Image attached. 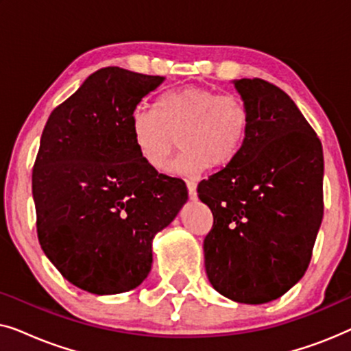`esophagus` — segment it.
Returning <instances> with one entry per match:
<instances>
[{"instance_id":"1","label":"esophagus","mask_w":351,"mask_h":351,"mask_svg":"<svg viewBox=\"0 0 351 351\" xmlns=\"http://www.w3.org/2000/svg\"><path fill=\"white\" fill-rule=\"evenodd\" d=\"M186 189H189V195L191 199L196 198V182L195 180H186Z\"/></svg>"}]
</instances>
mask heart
<instances>
[{
	"label": "heart",
	"mask_w": 351,
	"mask_h": 351,
	"mask_svg": "<svg viewBox=\"0 0 351 351\" xmlns=\"http://www.w3.org/2000/svg\"><path fill=\"white\" fill-rule=\"evenodd\" d=\"M131 129L138 155L156 171L166 169L180 138L184 148L171 169L195 176L209 165L227 166L239 155L251 129V110L234 93L185 86L161 95L156 108L137 105Z\"/></svg>",
	"instance_id": "obj_1"
}]
</instances>
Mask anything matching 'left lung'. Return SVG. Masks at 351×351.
Returning <instances> with one entry per match:
<instances>
[{"label":"left lung","instance_id":"1","mask_svg":"<svg viewBox=\"0 0 351 351\" xmlns=\"http://www.w3.org/2000/svg\"><path fill=\"white\" fill-rule=\"evenodd\" d=\"M251 129L234 160L198 184L214 223L204 238L210 285L239 304L286 294L310 265L323 220L321 141L289 95L261 78L234 81Z\"/></svg>","mask_w":351,"mask_h":351}]
</instances>
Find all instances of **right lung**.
<instances>
[{"mask_svg": "<svg viewBox=\"0 0 351 351\" xmlns=\"http://www.w3.org/2000/svg\"><path fill=\"white\" fill-rule=\"evenodd\" d=\"M119 66L94 71L52 110L32 172L41 249L90 294L131 291L152 268V241L186 201L182 179L138 155L131 114L162 83Z\"/></svg>", "mask_w": 351, "mask_h": 351, "instance_id": "add662e5", "label": "right lung"}]
</instances>
